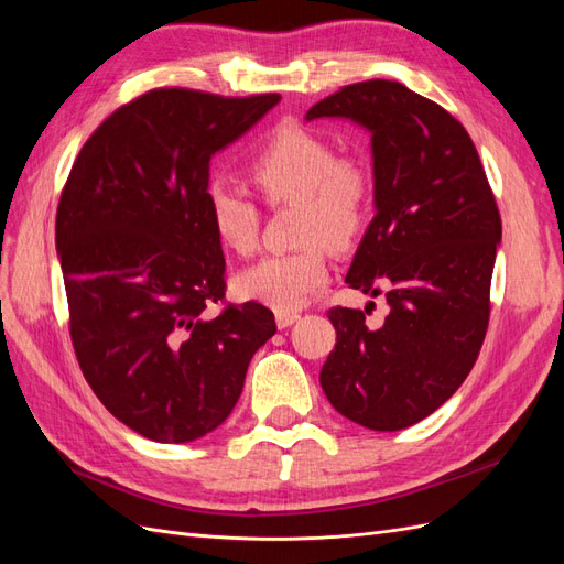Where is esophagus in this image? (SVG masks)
<instances>
[{
  "label": "esophagus",
  "mask_w": 564,
  "mask_h": 564,
  "mask_svg": "<svg viewBox=\"0 0 564 564\" xmlns=\"http://www.w3.org/2000/svg\"><path fill=\"white\" fill-rule=\"evenodd\" d=\"M296 319H301V315H299V313H289V311H280V313L275 315V322H278L280 329L292 327V324H294Z\"/></svg>",
  "instance_id": "obj_1"
}]
</instances>
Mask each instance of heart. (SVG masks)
Instances as JSON below:
<instances>
[{
    "label": "heart",
    "mask_w": 564,
    "mask_h": 564,
    "mask_svg": "<svg viewBox=\"0 0 564 564\" xmlns=\"http://www.w3.org/2000/svg\"><path fill=\"white\" fill-rule=\"evenodd\" d=\"M247 174L268 207L299 204L296 251L270 253L237 275V292L275 311H296L329 282L324 245L350 247L371 212V176L365 162L338 155L322 133L301 124H280L253 150ZM207 218L216 240L235 253L259 242L261 209L240 185L209 183Z\"/></svg>",
    "instance_id": "obj_1"
}]
</instances>
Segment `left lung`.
<instances>
[{
	"instance_id": "left-lung-1",
	"label": "left lung",
	"mask_w": 564,
	"mask_h": 564,
	"mask_svg": "<svg viewBox=\"0 0 564 564\" xmlns=\"http://www.w3.org/2000/svg\"><path fill=\"white\" fill-rule=\"evenodd\" d=\"M317 117L371 131L377 216L346 282L390 305L381 327L329 308L336 346L319 383L338 414L400 431L445 404L480 355L501 214L464 124L404 84H348L305 115Z\"/></svg>"
}]
</instances>
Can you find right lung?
<instances>
[{
    "label": "right lung",
    "instance_id": "obj_1",
    "mask_svg": "<svg viewBox=\"0 0 564 564\" xmlns=\"http://www.w3.org/2000/svg\"><path fill=\"white\" fill-rule=\"evenodd\" d=\"M278 100L150 89L89 135L63 185L56 245L77 362L108 412L148 440L218 429L278 332L265 305L226 301L204 202L214 152Z\"/></svg>",
    "mask_w": 564,
    "mask_h": 564
}]
</instances>
